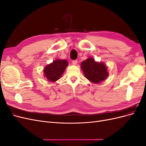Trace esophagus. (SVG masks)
I'll return each mask as SVG.
<instances>
[{
  "label": "esophagus",
  "mask_w": 146,
  "mask_h": 146,
  "mask_svg": "<svg viewBox=\"0 0 146 146\" xmlns=\"http://www.w3.org/2000/svg\"><path fill=\"white\" fill-rule=\"evenodd\" d=\"M77 60H73L72 61V64L73 65H76L77 64Z\"/></svg>",
  "instance_id": "34e87169"
}]
</instances>
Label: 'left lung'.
I'll return each instance as SVG.
<instances>
[{
	"label": "left lung",
	"mask_w": 146,
	"mask_h": 146,
	"mask_svg": "<svg viewBox=\"0 0 146 146\" xmlns=\"http://www.w3.org/2000/svg\"><path fill=\"white\" fill-rule=\"evenodd\" d=\"M81 68L85 77L91 82L99 83L104 80L108 76L107 68L102 63H98L89 58L82 63Z\"/></svg>",
	"instance_id": "8db88e82"
}]
</instances>
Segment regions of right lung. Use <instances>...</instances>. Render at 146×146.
<instances>
[{
  "mask_svg": "<svg viewBox=\"0 0 146 146\" xmlns=\"http://www.w3.org/2000/svg\"><path fill=\"white\" fill-rule=\"evenodd\" d=\"M68 65V61L65 60H55L52 63L46 66L44 69L45 77L51 82L58 80Z\"/></svg>",
  "mask_w": 146,
  "mask_h": 146,
  "instance_id": "right-lung-1",
  "label": "right lung"
}]
</instances>
